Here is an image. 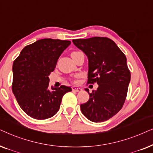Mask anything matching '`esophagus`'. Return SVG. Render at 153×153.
I'll list each match as a JSON object with an SVG mask.
<instances>
[{"instance_id": "esophagus-1", "label": "esophagus", "mask_w": 153, "mask_h": 153, "mask_svg": "<svg viewBox=\"0 0 153 153\" xmlns=\"http://www.w3.org/2000/svg\"><path fill=\"white\" fill-rule=\"evenodd\" d=\"M72 89L73 91H76V92H81V91H82V88H81L77 87V86H73L72 88Z\"/></svg>"}]
</instances>
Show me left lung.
<instances>
[{
	"instance_id": "obj_1",
	"label": "left lung",
	"mask_w": 153,
	"mask_h": 153,
	"mask_svg": "<svg viewBox=\"0 0 153 153\" xmlns=\"http://www.w3.org/2000/svg\"><path fill=\"white\" fill-rule=\"evenodd\" d=\"M88 59V83L99 86L81 104L82 114L92 122H104L115 116L125 103L131 74L127 58L109 38L94 37L72 40Z\"/></svg>"
}]
</instances>
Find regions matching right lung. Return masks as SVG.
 I'll return each instance as SVG.
<instances>
[{"label": "right lung", "instance_id": "right-lung-1", "mask_svg": "<svg viewBox=\"0 0 153 153\" xmlns=\"http://www.w3.org/2000/svg\"><path fill=\"white\" fill-rule=\"evenodd\" d=\"M70 41L45 38L26 46L13 62L12 92L27 115L45 120L58 111L70 87H49V76Z\"/></svg>", "mask_w": 153, "mask_h": 153}]
</instances>
